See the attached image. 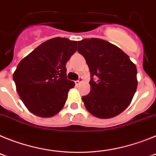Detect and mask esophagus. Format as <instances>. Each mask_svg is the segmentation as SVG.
Wrapping results in <instances>:
<instances>
[{
    "label": "esophagus",
    "mask_w": 156,
    "mask_h": 156,
    "mask_svg": "<svg viewBox=\"0 0 156 156\" xmlns=\"http://www.w3.org/2000/svg\"><path fill=\"white\" fill-rule=\"evenodd\" d=\"M83 80V78L82 77H80V79L78 80H76L75 81V83H76V85H79L80 83V82L81 81Z\"/></svg>",
    "instance_id": "obj_1"
}]
</instances>
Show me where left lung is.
Masks as SVG:
<instances>
[{"label":"left lung","instance_id":"obj_1","mask_svg":"<svg viewBox=\"0 0 156 156\" xmlns=\"http://www.w3.org/2000/svg\"><path fill=\"white\" fill-rule=\"evenodd\" d=\"M78 52L90 73V92L82 100L89 112L101 119L124 111L137 90V68L120 48L98 38L78 41Z\"/></svg>","mask_w":156,"mask_h":156}]
</instances>
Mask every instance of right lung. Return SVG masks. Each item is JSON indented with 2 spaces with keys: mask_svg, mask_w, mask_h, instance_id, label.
<instances>
[{
  "mask_svg": "<svg viewBox=\"0 0 156 156\" xmlns=\"http://www.w3.org/2000/svg\"><path fill=\"white\" fill-rule=\"evenodd\" d=\"M77 41L55 37L35 48L13 74L16 90L32 113L51 117L63 108L75 83L67 80L66 62L76 51Z\"/></svg>",
  "mask_w": 156,
  "mask_h": 156,
  "instance_id": "obj_1",
  "label": "right lung"
}]
</instances>
